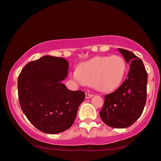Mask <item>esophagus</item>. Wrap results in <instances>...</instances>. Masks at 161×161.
<instances>
[{
    "mask_svg": "<svg viewBox=\"0 0 161 161\" xmlns=\"http://www.w3.org/2000/svg\"><path fill=\"white\" fill-rule=\"evenodd\" d=\"M91 97H93L92 94H90V93H86V99L91 98Z\"/></svg>",
    "mask_w": 161,
    "mask_h": 161,
    "instance_id": "34e87169",
    "label": "esophagus"
}]
</instances>
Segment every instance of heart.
<instances>
[{
	"instance_id": "b5f03b06",
	"label": "heart",
	"mask_w": 161,
	"mask_h": 161,
	"mask_svg": "<svg viewBox=\"0 0 161 161\" xmlns=\"http://www.w3.org/2000/svg\"><path fill=\"white\" fill-rule=\"evenodd\" d=\"M126 62L120 55L97 56L82 63L71 71V78L80 85L93 83L99 91H109L120 85L126 71Z\"/></svg>"
}]
</instances>
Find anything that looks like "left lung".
Here are the masks:
<instances>
[{
    "label": "left lung",
    "mask_w": 161,
    "mask_h": 161,
    "mask_svg": "<svg viewBox=\"0 0 161 161\" xmlns=\"http://www.w3.org/2000/svg\"><path fill=\"white\" fill-rule=\"evenodd\" d=\"M130 64L127 77L119 87L105 95L100 117L105 124L122 129L132 125L141 117L147 99L148 75L142 59L133 52L118 48Z\"/></svg>",
    "instance_id": "8db88e82"
}]
</instances>
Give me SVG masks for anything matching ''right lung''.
Returning a JSON list of instances; mask_svg holds the SVG:
<instances>
[{"label":"right lung","mask_w":161,"mask_h":161,"mask_svg":"<svg viewBox=\"0 0 161 161\" xmlns=\"http://www.w3.org/2000/svg\"><path fill=\"white\" fill-rule=\"evenodd\" d=\"M68 69L65 58L44 55L26 64L18 77L22 111L43 133L56 134L68 130L85 99L83 91H70L63 83Z\"/></svg>","instance_id":"1"}]
</instances>
